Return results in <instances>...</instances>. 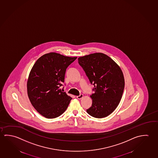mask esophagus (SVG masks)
<instances>
[{
    "label": "esophagus",
    "mask_w": 158,
    "mask_h": 158,
    "mask_svg": "<svg viewBox=\"0 0 158 158\" xmlns=\"http://www.w3.org/2000/svg\"><path fill=\"white\" fill-rule=\"evenodd\" d=\"M83 97H84V95L83 94H80V95L77 96V98L78 99H81V98H83Z\"/></svg>",
    "instance_id": "34e87169"
}]
</instances>
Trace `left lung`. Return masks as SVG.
Returning a JSON list of instances; mask_svg holds the SVG:
<instances>
[{
  "label": "left lung",
  "mask_w": 158,
  "mask_h": 158,
  "mask_svg": "<svg viewBox=\"0 0 158 158\" xmlns=\"http://www.w3.org/2000/svg\"><path fill=\"white\" fill-rule=\"evenodd\" d=\"M95 93L90 95L92 106L86 110L91 116H108L116 109L121 100L124 78L121 68L106 54L95 53L78 58Z\"/></svg>",
  "instance_id": "left-lung-1"
}]
</instances>
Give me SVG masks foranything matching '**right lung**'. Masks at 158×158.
Wrapping results in <instances>:
<instances>
[{
    "instance_id": "obj_1",
    "label": "right lung",
    "mask_w": 158,
    "mask_h": 158,
    "mask_svg": "<svg viewBox=\"0 0 158 158\" xmlns=\"http://www.w3.org/2000/svg\"><path fill=\"white\" fill-rule=\"evenodd\" d=\"M77 58L51 52L39 58L31 69L27 95L37 111L47 118L60 116L72 99L60 87L64 81L66 69Z\"/></svg>"
}]
</instances>
